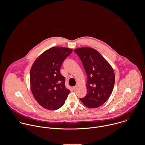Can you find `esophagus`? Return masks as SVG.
Wrapping results in <instances>:
<instances>
[{"instance_id":"1","label":"esophagus","mask_w":145,"mask_h":145,"mask_svg":"<svg viewBox=\"0 0 145 145\" xmlns=\"http://www.w3.org/2000/svg\"><path fill=\"white\" fill-rule=\"evenodd\" d=\"M76 88H77V86H75V87H74L72 88V89H73L74 91H75V90L76 89Z\"/></svg>"}]
</instances>
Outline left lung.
Wrapping results in <instances>:
<instances>
[{
	"instance_id": "left-lung-1",
	"label": "left lung",
	"mask_w": 145,
	"mask_h": 145,
	"mask_svg": "<svg viewBox=\"0 0 145 145\" xmlns=\"http://www.w3.org/2000/svg\"><path fill=\"white\" fill-rule=\"evenodd\" d=\"M87 75V95L80 100L89 108L102 105L111 95L115 74L110 65L96 50L84 47L75 49Z\"/></svg>"
}]
</instances>
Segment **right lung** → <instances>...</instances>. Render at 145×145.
<instances>
[{
	"instance_id": "obj_1",
	"label": "right lung",
	"mask_w": 145,
	"mask_h": 145,
	"mask_svg": "<svg viewBox=\"0 0 145 145\" xmlns=\"http://www.w3.org/2000/svg\"><path fill=\"white\" fill-rule=\"evenodd\" d=\"M72 49L54 47L42 54L33 65L30 73L32 93L43 107L56 110L65 102L70 91L65 87V78L60 68Z\"/></svg>"
}]
</instances>
